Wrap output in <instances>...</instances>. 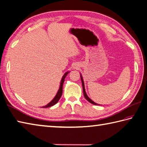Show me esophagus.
<instances>
[{
    "label": "esophagus",
    "mask_w": 147,
    "mask_h": 147,
    "mask_svg": "<svg viewBox=\"0 0 147 147\" xmlns=\"http://www.w3.org/2000/svg\"><path fill=\"white\" fill-rule=\"evenodd\" d=\"M74 68H77V66H76V65H75V66H74Z\"/></svg>",
    "instance_id": "1"
}]
</instances>
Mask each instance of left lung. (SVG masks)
<instances>
[{
  "label": "left lung",
  "instance_id": "obj_1",
  "mask_svg": "<svg viewBox=\"0 0 147 147\" xmlns=\"http://www.w3.org/2000/svg\"><path fill=\"white\" fill-rule=\"evenodd\" d=\"M80 77H81V79H82V86H83V94H84V96H85V98L87 100H88L89 102H90V103H91V104H93V105H99V104H96V103H95V102H93V101L92 100L90 99V98L88 97V95H87L86 93V92H85V85H84V82H83V77H82V74H80Z\"/></svg>",
  "mask_w": 147,
  "mask_h": 147
}]
</instances>
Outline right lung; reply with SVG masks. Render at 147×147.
Here are the masks:
<instances>
[{"label": "right lung", "mask_w": 147, "mask_h": 147, "mask_svg": "<svg viewBox=\"0 0 147 147\" xmlns=\"http://www.w3.org/2000/svg\"><path fill=\"white\" fill-rule=\"evenodd\" d=\"M69 73V71H67L66 73H65L63 76H62V79H61V83H60V86H59V89L58 90V92L57 93V94H56V95L55 96V97L53 98L52 100L49 102L48 104H47L46 105L43 106V108H47V107H51V106H53L55 104H57V103L58 102V101L59 100V99L61 98V96H62V86H63V83L64 82V80H65V76H67V74Z\"/></svg>", "instance_id": "1"}]
</instances>
